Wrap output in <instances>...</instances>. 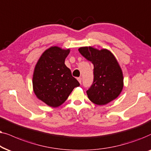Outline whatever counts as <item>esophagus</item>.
Masks as SVG:
<instances>
[{
	"label": "esophagus",
	"mask_w": 151,
	"mask_h": 151,
	"mask_svg": "<svg viewBox=\"0 0 151 151\" xmlns=\"http://www.w3.org/2000/svg\"><path fill=\"white\" fill-rule=\"evenodd\" d=\"M77 80H78V81H79L80 83H81V80H82L81 77H79V78H77Z\"/></svg>",
	"instance_id": "esophagus-1"
}]
</instances>
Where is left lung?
<instances>
[{
    "label": "left lung",
    "instance_id": "obj_1",
    "mask_svg": "<svg viewBox=\"0 0 151 151\" xmlns=\"http://www.w3.org/2000/svg\"><path fill=\"white\" fill-rule=\"evenodd\" d=\"M81 55L94 65V80L87 92L89 99L96 105H106L115 99L124 86L122 70L114 56L106 49L81 47Z\"/></svg>",
    "mask_w": 151,
    "mask_h": 151
}]
</instances>
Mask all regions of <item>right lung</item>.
I'll use <instances>...</instances> for the list:
<instances>
[{"mask_svg":"<svg viewBox=\"0 0 151 151\" xmlns=\"http://www.w3.org/2000/svg\"><path fill=\"white\" fill-rule=\"evenodd\" d=\"M70 49L57 46L42 54L33 74V90L38 99L51 106L58 107L66 101L74 88L80 86L65 65Z\"/></svg>","mask_w":151,"mask_h":151,"instance_id":"obj_1","label":"right lung"}]
</instances>
